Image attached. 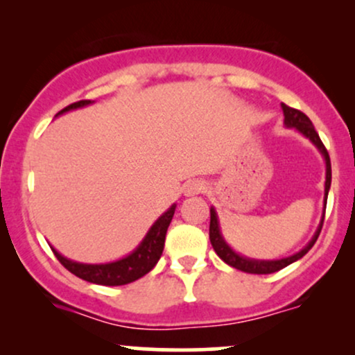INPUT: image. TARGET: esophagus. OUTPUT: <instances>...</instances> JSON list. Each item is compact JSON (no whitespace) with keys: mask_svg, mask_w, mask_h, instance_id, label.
Returning a JSON list of instances; mask_svg holds the SVG:
<instances>
[{"mask_svg":"<svg viewBox=\"0 0 355 355\" xmlns=\"http://www.w3.org/2000/svg\"><path fill=\"white\" fill-rule=\"evenodd\" d=\"M207 190V185L203 180H191L185 185V195L187 197H191V195L203 193Z\"/></svg>","mask_w":355,"mask_h":355,"instance_id":"obj_1","label":"esophagus"}]
</instances>
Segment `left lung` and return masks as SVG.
Instances as JSON below:
<instances>
[{
  "instance_id": "8db88e82",
  "label": "left lung",
  "mask_w": 355,
  "mask_h": 355,
  "mask_svg": "<svg viewBox=\"0 0 355 355\" xmlns=\"http://www.w3.org/2000/svg\"><path fill=\"white\" fill-rule=\"evenodd\" d=\"M282 112H284V125L287 128H295L297 132L302 133L305 138L312 141L315 145V148L319 150L322 157H324L325 162V190H324V214H322L320 223L317 227L315 234L311 239V242L305 245L302 250H299L297 254L285 257V259H277V260H257V259H248V257H243L237 254V252L232 248L229 243L225 242L223 239L222 230H220V223H218V217H217V210L214 207H210V242L214 250L217 252V255L223 260L225 263H229L230 267L237 268V270L247 272V274H274V272L280 270V268L291 266V263L297 262L299 259L307 254L309 250L313 247L317 237H319L320 230H322V223H324V215H325V205H327V195H329V189H331V182H332V170H331V158H329L327 150H325L324 144L320 141L319 133L315 132L313 128L312 121L309 120V116L305 113L300 112V110L291 108L287 105L282 103Z\"/></svg>"
}]
</instances>
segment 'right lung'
I'll use <instances>...</instances> for the list:
<instances>
[{"label": "right lung", "mask_w": 355, "mask_h": 355, "mask_svg": "<svg viewBox=\"0 0 355 355\" xmlns=\"http://www.w3.org/2000/svg\"><path fill=\"white\" fill-rule=\"evenodd\" d=\"M92 103V100L76 101V103L68 105L67 108H63L61 112L56 113V116L63 115V113L67 112H71V110L88 107V105ZM175 209H177V203H173L165 214H162L160 217L155 220V223L150 227V230L146 232L144 240L138 243V247L132 252V254H128L120 260H115V262L81 263L63 257L55 247H51V250L53 254L56 255V259L61 262V266L67 268V270H70L71 274L80 277V279L87 280V282L108 285V287L135 282L140 277L148 274V272L157 266L158 260H160L165 245V235L166 230H168L170 222H172L173 218Z\"/></svg>", "instance_id": "right-lung-1"}]
</instances>
